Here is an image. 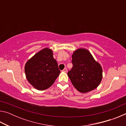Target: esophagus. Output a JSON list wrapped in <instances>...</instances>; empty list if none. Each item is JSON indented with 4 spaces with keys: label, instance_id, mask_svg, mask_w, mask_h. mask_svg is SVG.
<instances>
[{
    "label": "esophagus",
    "instance_id": "esophagus-1",
    "mask_svg": "<svg viewBox=\"0 0 126 126\" xmlns=\"http://www.w3.org/2000/svg\"><path fill=\"white\" fill-rule=\"evenodd\" d=\"M67 68H64V69H63V72H67Z\"/></svg>",
    "mask_w": 126,
    "mask_h": 126
}]
</instances>
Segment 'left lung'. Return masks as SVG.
<instances>
[{
    "label": "left lung",
    "instance_id": "8db88e82",
    "mask_svg": "<svg viewBox=\"0 0 126 126\" xmlns=\"http://www.w3.org/2000/svg\"><path fill=\"white\" fill-rule=\"evenodd\" d=\"M73 64L68 76L73 86L80 93H86L99 86L102 79V68L89 51L79 48L72 56Z\"/></svg>",
    "mask_w": 126,
    "mask_h": 126
}]
</instances>
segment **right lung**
<instances>
[{
	"label": "right lung",
	"instance_id": "obj_1",
	"mask_svg": "<svg viewBox=\"0 0 126 126\" xmlns=\"http://www.w3.org/2000/svg\"><path fill=\"white\" fill-rule=\"evenodd\" d=\"M52 49L46 48L27 62L25 73L27 80L35 89L43 91L54 83L60 73Z\"/></svg>",
	"mask_w": 126,
	"mask_h": 126
}]
</instances>
